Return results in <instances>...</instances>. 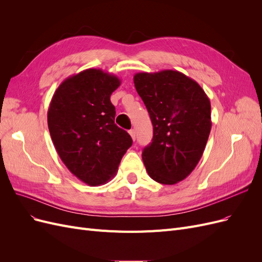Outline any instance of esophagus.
I'll return each mask as SVG.
<instances>
[{"instance_id": "1", "label": "esophagus", "mask_w": 262, "mask_h": 262, "mask_svg": "<svg viewBox=\"0 0 262 262\" xmlns=\"http://www.w3.org/2000/svg\"><path fill=\"white\" fill-rule=\"evenodd\" d=\"M129 133H130V136H131V138H132V140H133V141L136 140V131H134V130H130Z\"/></svg>"}]
</instances>
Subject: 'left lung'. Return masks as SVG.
<instances>
[{"instance_id": "obj_1", "label": "left lung", "mask_w": 262, "mask_h": 262, "mask_svg": "<svg viewBox=\"0 0 262 262\" xmlns=\"http://www.w3.org/2000/svg\"><path fill=\"white\" fill-rule=\"evenodd\" d=\"M133 82L153 124L152 143L142 153L146 171L162 185H175L202 157L212 126L210 99L178 71L137 73Z\"/></svg>"}]
</instances>
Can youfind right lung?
Instances as JSON below:
<instances>
[{"label": "right lung", "instance_id": "add662e5", "mask_svg": "<svg viewBox=\"0 0 262 262\" xmlns=\"http://www.w3.org/2000/svg\"><path fill=\"white\" fill-rule=\"evenodd\" d=\"M121 81L100 69L71 75L54 92L48 109L53 145L67 168L90 186L112 179L126 149L129 133L115 123L110 95Z\"/></svg>", "mask_w": 262, "mask_h": 262}]
</instances>
